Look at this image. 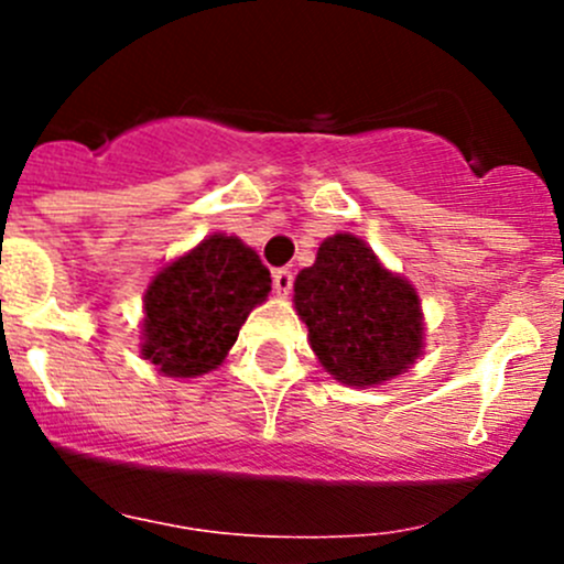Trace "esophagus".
Listing matches in <instances>:
<instances>
[{
    "label": "esophagus",
    "instance_id": "obj_1",
    "mask_svg": "<svg viewBox=\"0 0 564 564\" xmlns=\"http://www.w3.org/2000/svg\"><path fill=\"white\" fill-rule=\"evenodd\" d=\"M272 286H275L278 294H289L294 286V272L289 270V267H278V270L272 272Z\"/></svg>",
    "mask_w": 564,
    "mask_h": 564
}]
</instances>
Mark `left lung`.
Wrapping results in <instances>:
<instances>
[{
  "label": "left lung",
  "mask_w": 564,
  "mask_h": 564,
  "mask_svg": "<svg viewBox=\"0 0 564 564\" xmlns=\"http://www.w3.org/2000/svg\"><path fill=\"white\" fill-rule=\"evenodd\" d=\"M294 308L311 349L338 382L368 388L406 371L420 357V297L351 235L318 246L314 267L294 281Z\"/></svg>",
  "instance_id": "8db88e82"
}]
</instances>
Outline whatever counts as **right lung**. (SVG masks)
I'll return each instance as SVG.
<instances>
[{"instance_id":"right-lung-1","label":"right lung","mask_w":564,"mask_h":564,"mask_svg":"<svg viewBox=\"0 0 564 564\" xmlns=\"http://www.w3.org/2000/svg\"><path fill=\"white\" fill-rule=\"evenodd\" d=\"M270 289V270L256 250L237 237L213 235L150 283L141 351L166 377L213 371Z\"/></svg>"}]
</instances>
